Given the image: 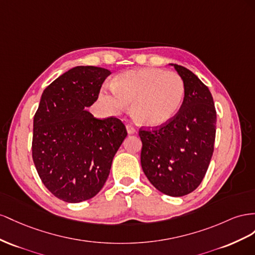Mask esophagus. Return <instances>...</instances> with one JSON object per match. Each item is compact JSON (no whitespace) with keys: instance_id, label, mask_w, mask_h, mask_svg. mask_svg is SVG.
Segmentation results:
<instances>
[{"instance_id":"34e87169","label":"esophagus","mask_w":255,"mask_h":255,"mask_svg":"<svg viewBox=\"0 0 255 255\" xmlns=\"http://www.w3.org/2000/svg\"><path fill=\"white\" fill-rule=\"evenodd\" d=\"M126 129H127V132L129 133V134H133V133H135V128L132 126V125H130V124H127L126 125Z\"/></svg>"}]
</instances>
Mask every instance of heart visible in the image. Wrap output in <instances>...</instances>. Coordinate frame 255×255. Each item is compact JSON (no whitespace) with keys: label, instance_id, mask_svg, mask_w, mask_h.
<instances>
[{"label":"heart","instance_id":"1","mask_svg":"<svg viewBox=\"0 0 255 255\" xmlns=\"http://www.w3.org/2000/svg\"><path fill=\"white\" fill-rule=\"evenodd\" d=\"M185 93L184 80L176 72L146 67L122 72L113 80L111 91L100 92L99 99L111 113L131 105L130 113L137 124L158 127L175 118Z\"/></svg>","mask_w":255,"mask_h":255}]
</instances>
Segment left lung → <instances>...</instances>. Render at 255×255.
Segmentation results:
<instances>
[{
  "mask_svg": "<svg viewBox=\"0 0 255 255\" xmlns=\"http://www.w3.org/2000/svg\"><path fill=\"white\" fill-rule=\"evenodd\" d=\"M171 65L184 80V103L169 123L151 130L140 128L141 165L157 190L183 196L205 176L214 152L217 113L208 87L186 67Z\"/></svg>",
  "mask_w": 255,
  "mask_h": 255,
  "instance_id": "left-lung-1",
  "label": "left lung"
}]
</instances>
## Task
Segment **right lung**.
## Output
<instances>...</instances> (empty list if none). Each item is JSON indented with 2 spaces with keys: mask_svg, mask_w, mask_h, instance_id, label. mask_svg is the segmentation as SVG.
<instances>
[{
  "mask_svg": "<svg viewBox=\"0 0 255 255\" xmlns=\"http://www.w3.org/2000/svg\"><path fill=\"white\" fill-rule=\"evenodd\" d=\"M110 74L95 66L69 69L46 87L34 115L35 168L48 190L64 202L90 200L101 190L127 136L121 120H98L85 110Z\"/></svg>",
  "mask_w": 255,
  "mask_h": 255,
  "instance_id": "right-lung-1",
  "label": "right lung"
}]
</instances>
